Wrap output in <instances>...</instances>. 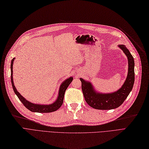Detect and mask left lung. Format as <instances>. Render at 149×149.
Returning <instances> with one entry per match:
<instances>
[{
	"label": "left lung",
	"mask_w": 149,
	"mask_h": 149,
	"mask_svg": "<svg viewBox=\"0 0 149 149\" xmlns=\"http://www.w3.org/2000/svg\"><path fill=\"white\" fill-rule=\"evenodd\" d=\"M128 59V74L125 82L117 92L109 94H101L95 92L92 84L84 79H80L81 82V90L85 102L95 109H112L123 104L132 89L135 74H134V61L131 52L125 46L119 45Z\"/></svg>",
	"instance_id": "obj_1"
}]
</instances>
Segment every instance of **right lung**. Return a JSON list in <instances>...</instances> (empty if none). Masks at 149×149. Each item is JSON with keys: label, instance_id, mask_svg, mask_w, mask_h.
<instances>
[{"label": "right lung", "instance_id": "1", "mask_svg": "<svg viewBox=\"0 0 149 149\" xmlns=\"http://www.w3.org/2000/svg\"><path fill=\"white\" fill-rule=\"evenodd\" d=\"M15 58H13L11 62V82L13 89L14 90V92L17 95L18 98H19L22 103L23 104L24 106H25L27 109H28L31 111L33 112H37V113H51V112H54L56 110L58 109L61 106L62 103H63V100L64 97V94L66 89L68 88L69 85L71 83V81H72L73 78L70 77L69 79H68L66 80H65L63 83H62L61 85V87L59 89V95H58V98L57 99L56 102L49 105H41V104H35L31 103L29 102H28L22 96L17 92V90L15 87V85L13 84V60Z\"/></svg>", "mask_w": 149, "mask_h": 149}]
</instances>
